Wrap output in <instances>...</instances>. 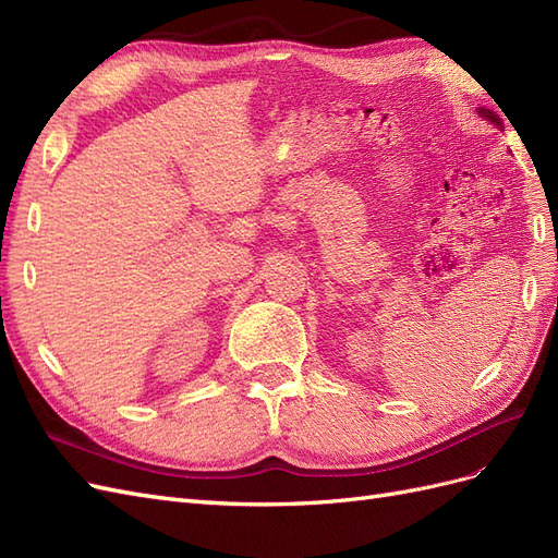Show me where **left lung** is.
I'll list each match as a JSON object with an SVG mask.
<instances>
[{"instance_id":"1","label":"left lung","mask_w":558,"mask_h":558,"mask_svg":"<svg viewBox=\"0 0 558 558\" xmlns=\"http://www.w3.org/2000/svg\"><path fill=\"white\" fill-rule=\"evenodd\" d=\"M480 116H484L486 121H492V123H496V125H502V123H500V118H498V113H494L492 109H480Z\"/></svg>"}]
</instances>
